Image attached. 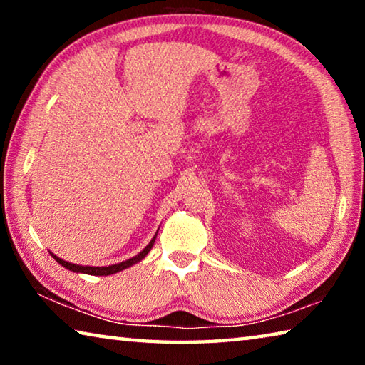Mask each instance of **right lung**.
<instances>
[{
	"label": "right lung",
	"mask_w": 365,
	"mask_h": 365,
	"mask_svg": "<svg viewBox=\"0 0 365 365\" xmlns=\"http://www.w3.org/2000/svg\"><path fill=\"white\" fill-rule=\"evenodd\" d=\"M156 235H158V233H156ZM156 235H154L153 240L150 242V245H148L146 248L140 252V255H137V256L132 257V259H127V261H123V262L114 264V265H108V267H91V265H77V264L63 261V259L58 257L56 255H53V252H51V256H53L54 259H56V262H59L61 265H63V267L69 269V270H72V272H82V274H88V275H113V274H117V272H120V270H123V269L130 267V265L137 264V262L141 261V259L146 257L148 252H150L151 248H153L154 240H156Z\"/></svg>",
	"instance_id": "right-lung-1"
}]
</instances>
